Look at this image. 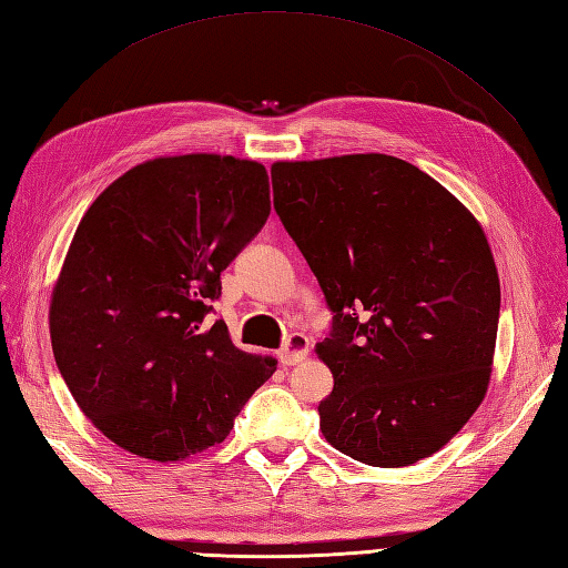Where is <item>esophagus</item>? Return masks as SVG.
Listing matches in <instances>:
<instances>
[{
    "instance_id": "1",
    "label": "esophagus",
    "mask_w": 568,
    "mask_h": 568,
    "mask_svg": "<svg viewBox=\"0 0 568 568\" xmlns=\"http://www.w3.org/2000/svg\"><path fill=\"white\" fill-rule=\"evenodd\" d=\"M307 354H310V339L305 334L295 332V334L287 336L285 346L281 348V352H277V358H281L283 366H295L303 358H307Z\"/></svg>"
}]
</instances>
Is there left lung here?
Segmentation results:
<instances>
[{"label": "left lung", "instance_id": "obj_1", "mask_svg": "<svg viewBox=\"0 0 568 568\" xmlns=\"http://www.w3.org/2000/svg\"><path fill=\"white\" fill-rule=\"evenodd\" d=\"M275 212L334 312L320 429L361 464L413 466L484 403L500 281L484 226L385 153L277 161Z\"/></svg>", "mask_w": 568, "mask_h": 568}]
</instances>
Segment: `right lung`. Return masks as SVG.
Listing matches in <instances>:
<instances>
[{
  "label": "right lung",
  "instance_id": "right-lung-1",
  "mask_svg": "<svg viewBox=\"0 0 568 568\" xmlns=\"http://www.w3.org/2000/svg\"><path fill=\"white\" fill-rule=\"evenodd\" d=\"M271 214L268 173L220 153L161 155L90 204L51 293L60 376L106 439L175 464L222 444L277 361L204 315Z\"/></svg>",
  "mask_w": 568,
  "mask_h": 568
}]
</instances>
